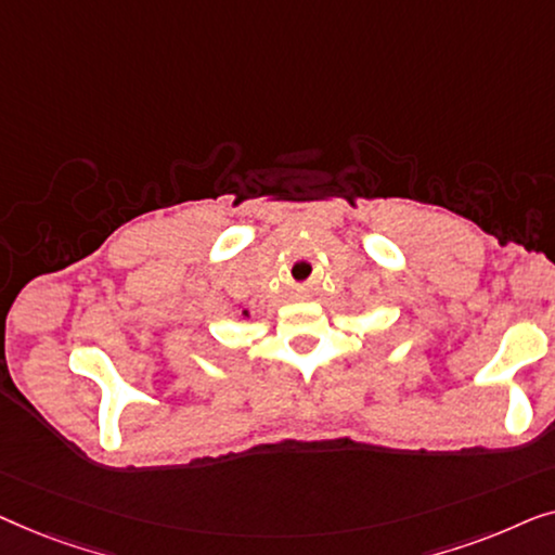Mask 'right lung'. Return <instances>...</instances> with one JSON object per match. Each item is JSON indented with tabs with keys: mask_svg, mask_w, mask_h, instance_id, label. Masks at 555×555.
<instances>
[{
	"mask_svg": "<svg viewBox=\"0 0 555 555\" xmlns=\"http://www.w3.org/2000/svg\"><path fill=\"white\" fill-rule=\"evenodd\" d=\"M241 314H244V317H246V319H248V311H246V309H244V311H241Z\"/></svg>",
	"mask_w": 555,
	"mask_h": 555,
	"instance_id": "1",
	"label": "right lung"
}]
</instances>
